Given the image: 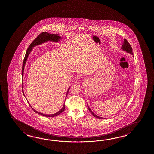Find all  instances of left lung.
Here are the masks:
<instances>
[{"label":"left lung","instance_id":"obj_1","mask_svg":"<svg viewBox=\"0 0 154 154\" xmlns=\"http://www.w3.org/2000/svg\"><path fill=\"white\" fill-rule=\"evenodd\" d=\"M121 49H122V51H126L127 53L131 54L132 55H133V52H132V48H131V45H130V44L128 43V42L126 39L124 40V42H123L122 45V47H121ZM88 111H90L91 112V113L96 118L103 119V118L98 116H97L93 112L91 111V109L89 108L88 105Z\"/></svg>","mask_w":154,"mask_h":154}]
</instances>
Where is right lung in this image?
<instances>
[{"label": "right lung", "instance_id": "right-lung-1", "mask_svg": "<svg viewBox=\"0 0 154 154\" xmlns=\"http://www.w3.org/2000/svg\"><path fill=\"white\" fill-rule=\"evenodd\" d=\"M60 40H61V37L60 36H58L57 34H51L47 33V32H43V33H41L40 34H39L38 36V37L36 38L33 41V42L30 44V45L29 46L27 50V51L26 53L25 57V58L23 60V68H22V77H23V72H24V69H25L26 63V61L27 60L28 56L30 54L31 51H32V49H33V47H35L36 45H41L42 43H45V42H47V41H53V42H58V41H60ZM70 88H68V91H67L66 94V98L67 95L68 94L69 91V90H70ZM23 95L25 97V95L24 94L23 90ZM28 103L30 105V107H32V106H30V103ZM32 109H33V110L34 111V112H35L36 113L39 114L40 115H42L43 116H47V117H54V116H58L59 114H60L61 113H62L63 111H64L65 105L64 104L63 107L62 108L61 110H60L57 113L53 114H45L38 112V111L35 110L34 109H33L32 107Z\"/></svg>", "mask_w": 154, "mask_h": 154}]
</instances>
